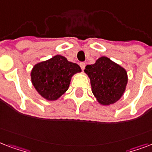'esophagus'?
Listing matches in <instances>:
<instances>
[{"instance_id":"1","label":"esophagus","mask_w":152,"mask_h":152,"mask_svg":"<svg viewBox=\"0 0 152 152\" xmlns=\"http://www.w3.org/2000/svg\"><path fill=\"white\" fill-rule=\"evenodd\" d=\"M80 66H81V68H82V70H83L85 69V67H86V63H80Z\"/></svg>"}]
</instances>
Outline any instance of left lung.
I'll return each instance as SVG.
<instances>
[{
    "label": "left lung",
    "mask_w": 152,
    "mask_h": 152,
    "mask_svg": "<svg viewBox=\"0 0 152 152\" xmlns=\"http://www.w3.org/2000/svg\"><path fill=\"white\" fill-rule=\"evenodd\" d=\"M84 71L99 104L110 105L124 95L129 81L126 70L108 57L99 58L94 64L87 65Z\"/></svg>",
    "instance_id": "8db88e82"
}]
</instances>
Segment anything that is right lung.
Here are the masks:
<instances>
[{
    "label": "right lung",
    "mask_w": 152,
    "mask_h": 152,
    "mask_svg": "<svg viewBox=\"0 0 152 152\" xmlns=\"http://www.w3.org/2000/svg\"><path fill=\"white\" fill-rule=\"evenodd\" d=\"M82 71L76 63L57 55L36 63L31 71L34 88L47 101H56L67 91L73 75Z\"/></svg>",
    "instance_id": "1"
}]
</instances>
